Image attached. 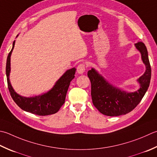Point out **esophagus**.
Masks as SVG:
<instances>
[{
  "label": "esophagus",
  "mask_w": 157,
  "mask_h": 157,
  "mask_svg": "<svg viewBox=\"0 0 157 157\" xmlns=\"http://www.w3.org/2000/svg\"><path fill=\"white\" fill-rule=\"evenodd\" d=\"M86 70V65L84 64H79V65L77 67V71L79 74H82Z\"/></svg>",
  "instance_id": "34e87169"
}]
</instances>
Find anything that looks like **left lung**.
Instances as JSON below:
<instances>
[{
	"mask_svg": "<svg viewBox=\"0 0 157 157\" xmlns=\"http://www.w3.org/2000/svg\"><path fill=\"white\" fill-rule=\"evenodd\" d=\"M142 55L146 65V71L137 79L140 88L133 93H127L113 86L94 68L88 71L91 82V97L93 105L104 115L118 116L131 112L142 99L149 87L151 79V67L145 44L138 42L135 44Z\"/></svg>",
	"mask_w": 157,
	"mask_h": 157,
	"instance_id": "left-lung-1",
	"label": "left lung"
}]
</instances>
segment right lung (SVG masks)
I'll return each instance as SVG.
<instances>
[{"mask_svg": "<svg viewBox=\"0 0 157 157\" xmlns=\"http://www.w3.org/2000/svg\"><path fill=\"white\" fill-rule=\"evenodd\" d=\"M14 45L15 41L13 43L11 50L9 53L6 64V75L8 88L12 99L21 109L33 114L48 116L56 113L64 103L70 82L75 78L76 69L72 68L67 70L56 82L53 88L46 93L32 97L20 96L13 90L9 80V73L11 71V55Z\"/></svg>", "mask_w": 157, "mask_h": 157, "instance_id": "add662e5", "label": "right lung"}]
</instances>
